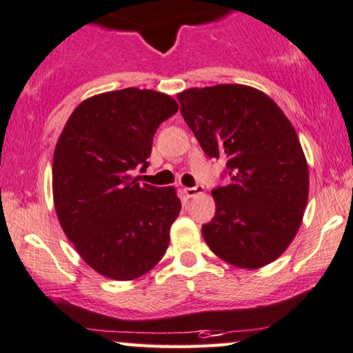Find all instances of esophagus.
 <instances>
[{
  "label": "esophagus",
  "mask_w": 353,
  "mask_h": 353,
  "mask_svg": "<svg viewBox=\"0 0 353 353\" xmlns=\"http://www.w3.org/2000/svg\"><path fill=\"white\" fill-rule=\"evenodd\" d=\"M184 194L192 199V196H196L200 194H203V187L201 185H196V187H185L184 189Z\"/></svg>",
  "instance_id": "34e87169"
}]
</instances>
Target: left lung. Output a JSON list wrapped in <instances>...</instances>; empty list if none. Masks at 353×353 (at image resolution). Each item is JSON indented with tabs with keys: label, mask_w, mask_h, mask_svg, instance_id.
<instances>
[{
	"label": "left lung",
	"mask_w": 353,
	"mask_h": 353,
	"mask_svg": "<svg viewBox=\"0 0 353 353\" xmlns=\"http://www.w3.org/2000/svg\"><path fill=\"white\" fill-rule=\"evenodd\" d=\"M177 100L201 150L228 166L229 184L211 192L216 213L201 228L205 242L229 265H270L294 241L308 201L294 125L266 93L241 83L187 88Z\"/></svg>",
	"instance_id": "1"
}]
</instances>
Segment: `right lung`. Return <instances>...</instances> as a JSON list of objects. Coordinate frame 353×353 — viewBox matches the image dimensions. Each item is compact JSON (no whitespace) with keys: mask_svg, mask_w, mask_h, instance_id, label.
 <instances>
[{"mask_svg":"<svg viewBox=\"0 0 353 353\" xmlns=\"http://www.w3.org/2000/svg\"><path fill=\"white\" fill-rule=\"evenodd\" d=\"M179 110L166 93L140 88L83 100L61 132L53 157L59 224L82 260L105 278L132 281L153 270L181 213L174 187L140 185L153 135Z\"/></svg>","mask_w":353,"mask_h":353,"instance_id":"right-lung-1","label":"right lung"}]
</instances>
